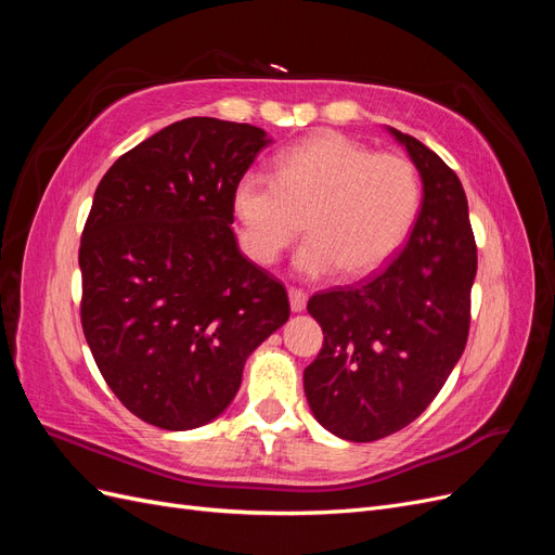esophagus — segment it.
I'll return each instance as SVG.
<instances>
[{"label":"esophagus","mask_w":555,"mask_h":555,"mask_svg":"<svg viewBox=\"0 0 555 555\" xmlns=\"http://www.w3.org/2000/svg\"><path fill=\"white\" fill-rule=\"evenodd\" d=\"M289 306H292V312H304L308 306V294L304 289L292 287L289 289Z\"/></svg>","instance_id":"esophagus-1"}]
</instances>
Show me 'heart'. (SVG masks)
Segmentation results:
<instances>
[{
    "label": "heart",
    "instance_id": "1",
    "mask_svg": "<svg viewBox=\"0 0 555 555\" xmlns=\"http://www.w3.org/2000/svg\"><path fill=\"white\" fill-rule=\"evenodd\" d=\"M243 247L271 266L306 229L298 273L322 278L343 271L365 278L405 245L422 210V178L398 153H373L343 133L324 131L275 159V178L247 171L233 188Z\"/></svg>",
    "mask_w": 555,
    "mask_h": 555
}]
</instances>
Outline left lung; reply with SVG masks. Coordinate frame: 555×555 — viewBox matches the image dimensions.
Here are the masks:
<instances>
[{
	"instance_id": "left-lung-1",
	"label": "left lung",
	"mask_w": 555,
	"mask_h": 555,
	"mask_svg": "<svg viewBox=\"0 0 555 555\" xmlns=\"http://www.w3.org/2000/svg\"><path fill=\"white\" fill-rule=\"evenodd\" d=\"M424 182L408 245L357 287L314 294L324 347L306 367L314 418L349 442L412 424L440 393L469 331L477 245L459 176L410 133L389 127Z\"/></svg>"
}]
</instances>
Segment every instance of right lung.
Wrapping results in <instances>:
<instances>
[{
    "instance_id": "1",
    "label": "right lung",
    "mask_w": 555,
    "mask_h": 555,
    "mask_svg": "<svg viewBox=\"0 0 555 555\" xmlns=\"http://www.w3.org/2000/svg\"><path fill=\"white\" fill-rule=\"evenodd\" d=\"M271 139L188 117L117 159L82 229L80 322L122 405L164 430L220 416L289 298L233 236V188Z\"/></svg>"
}]
</instances>
